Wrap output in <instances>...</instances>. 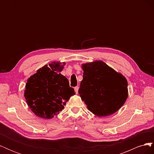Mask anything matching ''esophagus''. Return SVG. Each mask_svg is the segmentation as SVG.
I'll use <instances>...</instances> for the list:
<instances>
[{
  "label": "esophagus",
  "instance_id": "34e87169",
  "mask_svg": "<svg viewBox=\"0 0 154 154\" xmlns=\"http://www.w3.org/2000/svg\"><path fill=\"white\" fill-rule=\"evenodd\" d=\"M78 89H79V87L77 86V87H74V91H75L76 94H78Z\"/></svg>",
  "mask_w": 154,
  "mask_h": 154
}]
</instances>
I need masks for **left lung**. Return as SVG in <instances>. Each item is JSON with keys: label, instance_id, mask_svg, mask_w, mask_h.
I'll return each mask as SVG.
<instances>
[{"label": "left lung", "instance_id": "obj_1", "mask_svg": "<svg viewBox=\"0 0 154 154\" xmlns=\"http://www.w3.org/2000/svg\"><path fill=\"white\" fill-rule=\"evenodd\" d=\"M82 67L78 93L88 110L100 117L116 112L128 97L127 79L101 60L83 63Z\"/></svg>", "mask_w": 154, "mask_h": 154}]
</instances>
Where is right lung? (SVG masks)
<instances>
[{
	"label": "right lung",
	"mask_w": 154,
	"mask_h": 154,
	"mask_svg": "<svg viewBox=\"0 0 154 154\" xmlns=\"http://www.w3.org/2000/svg\"><path fill=\"white\" fill-rule=\"evenodd\" d=\"M66 63L53 62L37 70L26 84L24 97L31 111L43 119L53 118L75 94L67 78L60 73Z\"/></svg>",
	"instance_id": "add662e5"
}]
</instances>
